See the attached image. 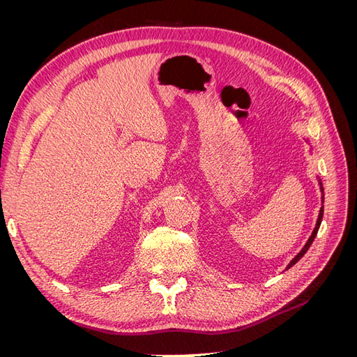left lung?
Here are the masks:
<instances>
[{
	"label": "left lung",
	"mask_w": 357,
	"mask_h": 357,
	"mask_svg": "<svg viewBox=\"0 0 357 357\" xmlns=\"http://www.w3.org/2000/svg\"><path fill=\"white\" fill-rule=\"evenodd\" d=\"M319 185H320V189H321V193H323V186H321V181H319ZM323 201H325V197H323L321 195V202ZM321 219H323V205H321V208H320V213H319V219H317V223H316V228H314V231H312V234H311V236H310V238H308V241H307V244L304 245V247H302V250L294 257V259H291V261H290V264L286 266V269H289V268H291V266H294L298 261H299V259L302 257V256H304L305 253H307V250H308V248H310V245L312 244V241H314V238H316V235H317V231H319V228H320V223H321Z\"/></svg>",
	"instance_id": "obj_1"
}]
</instances>
